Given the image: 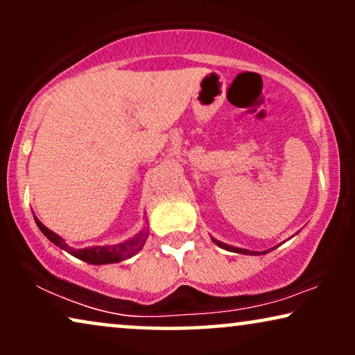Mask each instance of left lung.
I'll return each instance as SVG.
<instances>
[{
  "mask_svg": "<svg viewBox=\"0 0 355 355\" xmlns=\"http://www.w3.org/2000/svg\"><path fill=\"white\" fill-rule=\"evenodd\" d=\"M211 241L215 242L216 245H220V247H223V249H226V250H230V252H237V254H254V255H259L260 252H250V250H245V249H237V247H231V245H226V244H223V242H220V241H216V239H213L211 237ZM263 254H266V252H263Z\"/></svg>",
  "mask_w": 355,
  "mask_h": 355,
  "instance_id": "left-lung-1",
  "label": "left lung"
}]
</instances>
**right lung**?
<instances>
[{
	"label": "right lung",
	"mask_w": 355,
	"mask_h": 355,
	"mask_svg": "<svg viewBox=\"0 0 355 355\" xmlns=\"http://www.w3.org/2000/svg\"><path fill=\"white\" fill-rule=\"evenodd\" d=\"M35 221H37V226L40 227V231L53 242V244H56L58 247H61V249L69 252L71 255H74V257H77V259L84 260V261H87V263H92V265L118 263V261L129 259V257L137 254V252L142 249L145 241H147V237H148V231H142L140 234L135 236L134 239L124 242V244L113 245V247H90V249L76 250V249H72V247L66 245V242L62 241L60 236L48 230L46 226H43L42 223L37 220V218H35Z\"/></svg>",
	"instance_id": "right-lung-1"
}]
</instances>
